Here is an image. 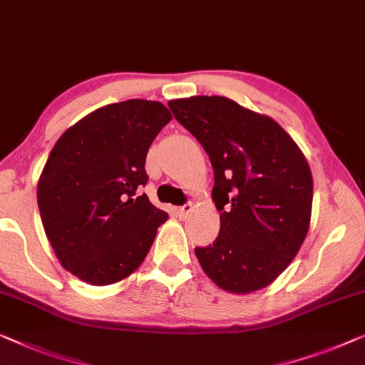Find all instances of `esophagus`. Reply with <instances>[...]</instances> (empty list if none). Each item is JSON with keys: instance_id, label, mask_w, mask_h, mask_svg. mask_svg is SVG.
<instances>
[{"instance_id": "obj_1", "label": "esophagus", "mask_w": 365, "mask_h": 365, "mask_svg": "<svg viewBox=\"0 0 365 365\" xmlns=\"http://www.w3.org/2000/svg\"><path fill=\"white\" fill-rule=\"evenodd\" d=\"M192 209H194V205H192L191 202H187V204L181 205V207H178V214H179V217H187V215L192 212Z\"/></svg>"}]
</instances>
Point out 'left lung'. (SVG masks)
<instances>
[{"label": "left lung", "instance_id": "obj_1", "mask_svg": "<svg viewBox=\"0 0 365 365\" xmlns=\"http://www.w3.org/2000/svg\"><path fill=\"white\" fill-rule=\"evenodd\" d=\"M209 155L219 237L195 247L205 274L225 292L262 289L284 272L308 234L313 176L292 136L273 118L227 97L168 102Z\"/></svg>", "mask_w": 365, "mask_h": 365}]
</instances>
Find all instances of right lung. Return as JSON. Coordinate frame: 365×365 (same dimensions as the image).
<instances>
[{"label":"right lung","instance_id":"1","mask_svg":"<svg viewBox=\"0 0 365 365\" xmlns=\"http://www.w3.org/2000/svg\"><path fill=\"white\" fill-rule=\"evenodd\" d=\"M173 115L151 100H126L88 113L52 148L38 182L46 235L61 265L103 287L141 265L168 220L146 194V153Z\"/></svg>","mask_w":365,"mask_h":365}]
</instances>
